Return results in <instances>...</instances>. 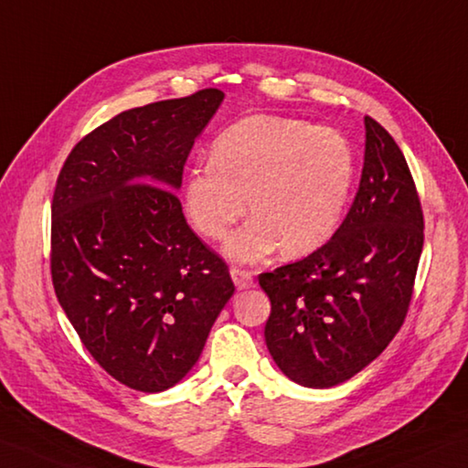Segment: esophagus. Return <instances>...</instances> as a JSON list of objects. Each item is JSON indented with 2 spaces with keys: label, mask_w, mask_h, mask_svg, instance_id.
<instances>
[{
  "label": "esophagus",
  "mask_w": 468,
  "mask_h": 468,
  "mask_svg": "<svg viewBox=\"0 0 468 468\" xmlns=\"http://www.w3.org/2000/svg\"><path fill=\"white\" fill-rule=\"evenodd\" d=\"M231 279L237 287V291H245V289H251L253 283V273L251 271H245V269H231Z\"/></svg>",
  "instance_id": "34e87169"
}]
</instances>
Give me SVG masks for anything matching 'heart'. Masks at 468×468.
I'll list each match as a JSON object with an SVG mask.
<instances>
[{"instance_id": "heart-1", "label": "heart", "mask_w": 468, "mask_h": 468, "mask_svg": "<svg viewBox=\"0 0 468 468\" xmlns=\"http://www.w3.org/2000/svg\"><path fill=\"white\" fill-rule=\"evenodd\" d=\"M353 179V147L339 132L253 115L227 127L213 141L211 161L187 171L183 207L195 231L221 241L247 199L253 217L227 241V257L257 263L279 247L305 257L339 229Z\"/></svg>"}]
</instances>
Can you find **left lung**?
I'll use <instances>...</instances> for the list:
<instances>
[{
  "mask_svg": "<svg viewBox=\"0 0 468 468\" xmlns=\"http://www.w3.org/2000/svg\"><path fill=\"white\" fill-rule=\"evenodd\" d=\"M422 251V211L403 151L365 117V161L339 229L297 263L259 275L271 301L265 343L292 383L349 381L393 341Z\"/></svg>",
  "mask_w": 468,
  "mask_h": 468,
  "instance_id": "1",
  "label": "left lung"
}]
</instances>
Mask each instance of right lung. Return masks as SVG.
Wrapping results in <instances>:
<instances>
[{"mask_svg": "<svg viewBox=\"0 0 468 468\" xmlns=\"http://www.w3.org/2000/svg\"><path fill=\"white\" fill-rule=\"evenodd\" d=\"M225 93L115 115L73 147L51 203V277L85 349L115 381L161 393L187 375L235 292L177 191Z\"/></svg>", "mask_w": 468, "mask_h": 468, "instance_id": "add662e5", "label": "right lung"}]
</instances>
